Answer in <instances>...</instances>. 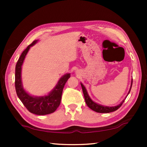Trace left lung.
I'll list each match as a JSON object with an SVG mask.
<instances>
[{
	"label": "left lung",
	"mask_w": 147,
	"mask_h": 147,
	"mask_svg": "<svg viewBox=\"0 0 147 147\" xmlns=\"http://www.w3.org/2000/svg\"><path fill=\"white\" fill-rule=\"evenodd\" d=\"M132 81H133L132 79H131L130 90H129L128 93L127 95H126V96L128 95V94L130 93V92L131 86H132ZM80 84H81L82 88L84 98H85V101H86V104L88 105V106L89 108L92 109V110L96 111V112H97V113H110V112H113V111H116L117 109H118L119 108H120L122 104H123V103L124 102V100H125L126 98H126H124L120 104L115 106L110 107V106H106L101 105V104H99L94 102L93 100H92V99L90 98V96H89L88 93L86 90V88H85V86H84L82 83H80Z\"/></svg>",
	"instance_id": "left-lung-1"
}]
</instances>
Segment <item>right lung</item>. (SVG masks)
Masks as SVG:
<instances>
[{
	"instance_id": "obj_1",
	"label": "right lung",
	"mask_w": 147,
	"mask_h": 147,
	"mask_svg": "<svg viewBox=\"0 0 147 147\" xmlns=\"http://www.w3.org/2000/svg\"><path fill=\"white\" fill-rule=\"evenodd\" d=\"M38 42L35 40L21 54L17 62L15 74V86L17 96L26 109L36 115H44L54 112L58 108L61 102L62 91L64 86L70 78L71 74L67 73L62 76L58 83L50 93L43 96H34L29 94L23 88L21 80L22 65L27 53L30 47Z\"/></svg>"
}]
</instances>
